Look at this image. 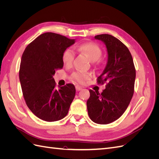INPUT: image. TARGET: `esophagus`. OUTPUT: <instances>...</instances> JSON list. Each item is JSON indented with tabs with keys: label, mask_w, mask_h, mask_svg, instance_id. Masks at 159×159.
I'll return each instance as SVG.
<instances>
[{
	"label": "esophagus",
	"mask_w": 159,
	"mask_h": 159,
	"mask_svg": "<svg viewBox=\"0 0 159 159\" xmlns=\"http://www.w3.org/2000/svg\"><path fill=\"white\" fill-rule=\"evenodd\" d=\"M75 89H76V91H80L81 89H82V88L80 87V86L77 85V86H75Z\"/></svg>",
	"instance_id": "esophagus-1"
}]
</instances>
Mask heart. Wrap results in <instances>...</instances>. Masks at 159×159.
<instances>
[{
    "mask_svg": "<svg viewBox=\"0 0 159 159\" xmlns=\"http://www.w3.org/2000/svg\"><path fill=\"white\" fill-rule=\"evenodd\" d=\"M76 50L83 53L92 61H98L102 56V50L98 45L93 42H86L75 47ZM75 57V52L71 48H67L62 54V61L64 65L70 66ZM91 74L88 72L76 71L72 74L71 78L79 83H83L91 78Z\"/></svg>",
    "mask_w": 159,
    "mask_h": 159,
    "instance_id": "obj_1",
    "label": "heart"
}]
</instances>
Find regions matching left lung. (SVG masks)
Segmentation results:
<instances>
[{"label": "left lung", "instance_id": "left-lung-1", "mask_svg": "<svg viewBox=\"0 0 159 159\" xmlns=\"http://www.w3.org/2000/svg\"><path fill=\"white\" fill-rule=\"evenodd\" d=\"M95 39L106 46L107 62L98 78V84L106 83L102 93L90 89L87 101L89 118L98 124L116 121L125 111L134 93L136 71L132 56L127 47L115 37L99 34Z\"/></svg>", "mask_w": 159, "mask_h": 159}]
</instances>
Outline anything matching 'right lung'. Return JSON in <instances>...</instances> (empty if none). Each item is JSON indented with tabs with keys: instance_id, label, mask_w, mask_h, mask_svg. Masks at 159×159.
Returning a JSON list of instances; mask_svg holds the SVG:
<instances>
[{
	"instance_id": "1",
	"label": "right lung",
	"mask_w": 159,
	"mask_h": 159,
	"mask_svg": "<svg viewBox=\"0 0 159 159\" xmlns=\"http://www.w3.org/2000/svg\"><path fill=\"white\" fill-rule=\"evenodd\" d=\"M75 42L58 34L46 32L23 52L19 79L24 98L31 111L43 121L64 118L74 99L75 86L68 84L57 89L53 75L63 68L62 54Z\"/></svg>"
}]
</instances>
